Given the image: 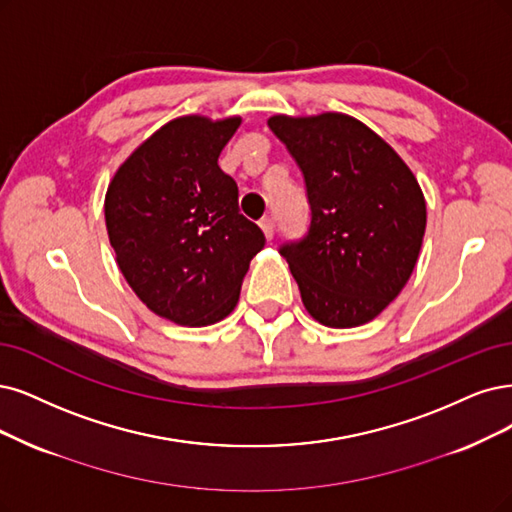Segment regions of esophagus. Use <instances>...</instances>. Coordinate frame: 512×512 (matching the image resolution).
I'll return each instance as SVG.
<instances>
[{"instance_id":"obj_1","label":"esophagus","mask_w":512,"mask_h":512,"mask_svg":"<svg viewBox=\"0 0 512 512\" xmlns=\"http://www.w3.org/2000/svg\"><path fill=\"white\" fill-rule=\"evenodd\" d=\"M259 227H261L263 236H266L268 240H272V238H274V230H276V225H274V219H272V217H263V219L259 221Z\"/></svg>"}]
</instances>
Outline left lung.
<instances>
[{
	"label": "left lung",
	"mask_w": 512,
	"mask_h": 512,
	"mask_svg": "<svg viewBox=\"0 0 512 512\" xmlns=\"http://www.w3.org/2000/svg\"><path fill=\"white\" fill-rule=\"evenodd\" d=\"M306 179L308 236L280 246L308 314L352 329L382 314L418 263L426 232L422 187L403 158L346 113L272 116Z\"/></svg>",
	"instance_id": "1"
}]
</instances>
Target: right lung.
I'll list each match as a JSON object with an SVG mask.
<instances>
[{"mask_svg":"<svg viewBox=\"0 0 512 512\" xmlns=\"http://www.w3.org/2000/svg\"><path fill=\"white\" fill-rule=\"evenodd\" d=\"M242 118L181 116L122 162L105 194L118 268L143 304L183 327L230 314L266 238L238 211V185L219 168Z\"/></svg>","mask_w":512,"mask_h":512,"instance_id":"right-lung-1","label":"right lung"}]
</instances>
